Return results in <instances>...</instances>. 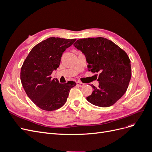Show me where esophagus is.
<instances>
[{
	"mask_svg": "<svg viewBox=\"0 0 152 152\" xmlns=\"http://www.w3.org/2000/svg\"><path fill=\"white\" fill-rule=\"evenodd\" d=\"M77 85L78 86H79V87H83L84 86V84L82 83V82H77Z\"/></svg>",
	"mask_w": 152,
	"mask_h": 152,
	"instance_id": "34e87169",
	"label": "esophagus"
}]
</instances>
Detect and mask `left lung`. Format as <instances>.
I'll list each match as a JSON object with an SVG mask.
<instances>
[{"mask_svg": "<svg viewBox=\"0 0 152 152\" xmlns=\"http://www.w3.org/2000/svg\"><path fill=\"white\" fill-rule=\"evenodd\" d=\"M73 46L84 54L87 68L99 73L98 87L87 100L100 107H108L125 94L131 78V61L126 53L112 41L103 37L77 40Z\"/></svg>", "mask_w": 152, "mask_h": 152, "instance_id": "left-lung-1", "label": "left lung"}]
</instances>
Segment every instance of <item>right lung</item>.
Here are the masks:
<instances>
[{"label":"right lung","mask_w":152,"mask_h":152,"mask_svg":"<svg viewBox=\"0 0 152 152\" xmlns=\"http://www.w3.org/2000/svg\"><path fill=\"white\" fill-rule=\"evenodd\" d=\"M74 39L50 37L37 44L30 50L21 66L20 79L27 96L38 107L46 111L61 108L66 102L73 81L59 84L50 75L56 70L64 51Z\"/></svg>","instance_id":"add662e5"}]
</instances>
